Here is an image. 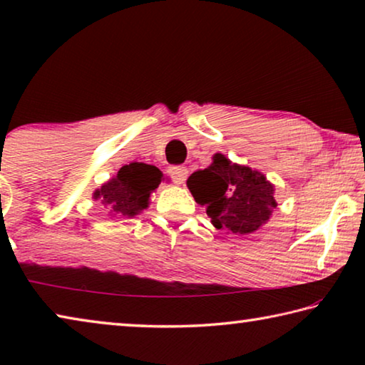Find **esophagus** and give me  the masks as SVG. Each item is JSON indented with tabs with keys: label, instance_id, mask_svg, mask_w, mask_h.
I'll use <instances>...</instances> for the list:
<instances>
[{
	"label": "esophagus",
	"instance_id": "34e87169",
	"mask_svg": "<svg viewBox=\"0 0 365 365\" xmlns=\"http://www.w3.org/2000/svg\"><path fill=\"white\" fill-rule=\"evenodd\" d=\"M168 173H170V178L173 179V182L176 184H182L187 178V170L184 166H171L170 170H168Z\"/></svg>",
	"mask_w": 365,
	"mask_h": 365
}]
</instances>
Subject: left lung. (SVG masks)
<instances>
[{"mask_svg":"<svg viewBox=\"0 0 365 365\" xmlns=\"http://www.w3.org/2000/svg\"><path fill=\"white\" fill-rule=\"evenodd\" d=\"M187 187L195 202L205 205L212 223L235 235L253 233L277 207L274 186L264 175L235 165L220 153L209 168L189 176Z\"/></svg>","mask_w":365,"mask_h":365,"instance_id":"1","label":"left lung"}]
</instances>
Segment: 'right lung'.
<instances>
[{
    "instance_id": "add662e5",
    "label": "right lung",
    "mask_w": 365,
    "mask_h": 365,
    "mask_svg": "<svg viewBox=\"0 0 365 365\" xmlns=\"http://www.w3.org/2000/svg\"><path fill=\"white\" fill-rule=\"evenodd\" d=\"M161 171L156 166L145 163H130L122 166L117 175L94 192L109 209V214L133 217L148 207L151 190L161 182Z\"/></svg>"
}]
</instances>
